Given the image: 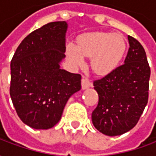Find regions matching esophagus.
<instances>
[{
    "mask_svg": "<svg viewBox=\"0 0 156 156\" xmlns=\"http://www.w3.org/2000/svg\"><path fill=\"white\" fill-rule=\"evenodd\" d=\"M92 82L86 77H83L82 78V88L83 89H86V88L92 87Z\"/></svg>",
    "mask_w": 156,
    "mask_h": 156,
    "instance_id": "1",
    "label": "esophagus"
}]
</instances>
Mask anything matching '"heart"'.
I'll use <instances>...</instances> for the list:
<instances>
[{
  "label": "heart",
  "instance_id": "obj_1",
  "mask_svg": "<svg viewBox=\"0 0 156 156\" xmlns=\"http://www.w3.org/2000/svg\"><path fill=\"white\" fill-rule=\"evenodd\" d=\"M126 44L120 35L108 32H91L80 36L77 47L67 45L69 60L77 66L84 63L83 57L91 58L93 70L99 75L110 73L124 57Z\"/></svg>",
  "mask_w": 156,
  "mask_h": 156
}]
</instances>
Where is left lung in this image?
<instances>
[{
	"mask_svg": "<svg viewBox=\"0 0 156 156\" xmlns=\"http://www.w3.org/2000/svg\"><path fill=\"white\" fill-rule=\"evenodd\" d=\"M124 63L94 81L98 104L92 113L94 127L108 136L119 135L136 125L148 103L151 68L143 46L128 36Z\"/></svg>",
	"mask_w": 156,
	"mask_h": 156,
	"instance_id": "obj_1",
	"label": "left lung"
}]
</instances>
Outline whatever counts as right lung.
I'll list each match as a JSON object with an SVG mask.
<instances>
[{"instance_id":"add662e5","label":"right lung","mask_w":156,"mask_h":156,"mask_svg":"<svg viewBox=\"0 0 156 156\" xmlns=\"http://www.w3.org/2000/svg\"><path fill=\"white\" fill-rule=\"evenodd\" d=\"M65 22H49L20 43L11 62L10 95L24 124L48 129L60 120L68 98L81 89V75L60 68L66 51Z\"/></svg>"}]
</instances>
